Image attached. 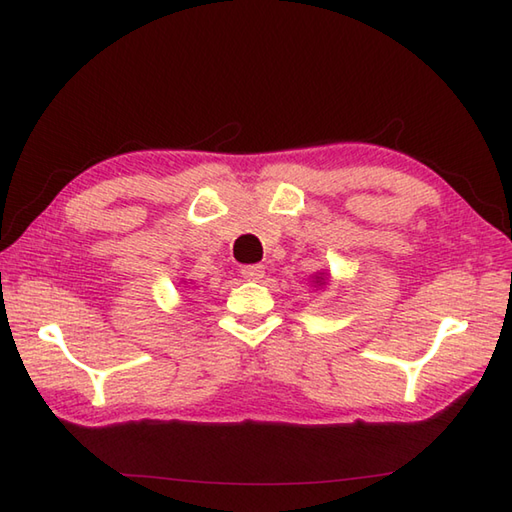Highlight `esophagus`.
I'll return each instance as SVG.
<instances>
[{
	"label": "esophagus",
	"instance_id": "1",
	"mask_svg": "<svg viewBox=\"0 0 512 512\" xmlns=\"http://www.w3.org/2000/svg\"><path fill=\"white\" fill-rule=\"evenodd\" d=\"M266 268L262 264H250V266H242V277L248 281H259L264 277Z\"/></svg>",
	"mask_w": 512,
	"mask_h": 512
}]
</instances>
